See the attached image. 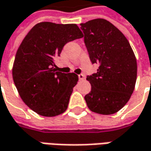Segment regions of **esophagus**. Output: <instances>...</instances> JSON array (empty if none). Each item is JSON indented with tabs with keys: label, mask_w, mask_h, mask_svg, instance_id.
Here are the masks:
<instances>
[{
	"label": "esophagus",
	"mask_w": 151,
	"mask_h": 151,
	"mask_svg": "<svg viewBox=\"0 0 151 151\" xmlns=\"http://www.w3.org/2000/svg\"><path fill=\"white\" fill-rule=\"evenodd\" d=\"M78 79H79V80H83V79H84V76H83V74H82V73H81V74H79V75H78Z\"/></svg>",
	"instance_id": "esophagus-1"
}]
</instances>
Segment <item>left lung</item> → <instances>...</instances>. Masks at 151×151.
I'll return each instance as SVG.
<instances>
[{
    "label": "left lung",
    "mask_w": 151,
    "mask_h": 151,
    "mask_svg": "<svg viewBox=\"0 0 151 151\" xmlns=\"http://www.w3.org/2000/svg\"><path fill=\"white\" fill-rule=\"evenodd\" d=\"M92 63H99L96 73L87 77L91 92L84 97L88 109L99 114H113L129 100L137 78V62L124 35L105 19L81 23Z\"/></svg>",
    "instance_id": "left-lung-1"
}]
</instances>
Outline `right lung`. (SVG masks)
Returning <instances> with one entry per match:
<instances>
[{"label":"right lung","instance_id":"right-lung-1","mask_svg":"<svg viewBox=\"0 0 151 151\" xmlns=\"http://www.w3.org/2000/svg\"><path fill=\"white\" fill-rule=\"evenodd\" d=\"M76 24H36L17 49L12 68L15 85L22 101L34 112L53 117L66 111L78 77L54 68L64 45L83 37Z\"/></svg>","mask_w":151,"mask_h":151}]
</instances>
